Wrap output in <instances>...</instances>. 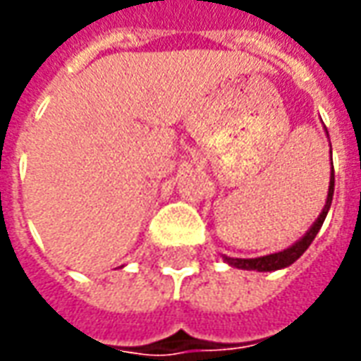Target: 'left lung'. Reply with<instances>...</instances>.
Here are the masks:
<instances>
[{
	"instance_id": "8db88e82",
	"label": "left lung",
	"mask_w": 361,
	"mask_h": 361,
	"mask_svg": "<svg viewBox=\"0 0 361 361\" xmlns=\"http://www.w3.org/2000/svg\"><path fill=\"white\" fill-rule=\"evenodd\" d=\"M326 129V128H324ZM328 137V131H326ZM330 141V139H328ZM330 161H332V147H330ZM332 196H334V166H330V185H328V195H326V204L322 208V212L318 214V218L314 220V224L310 226L307 233L297 240V242L289 245L287 250L277 253H269V255H263V257H252V259H242V257H228V255H222V259L232 265L235 269H245V271H277L285 269L293 265L295 261L299 259L302 253L309 250V245L312 243V240L317 238L318 230L322 228L324 224V218H326L328 210H330V204H332Z\"/></svg>"
}]
</instances>
